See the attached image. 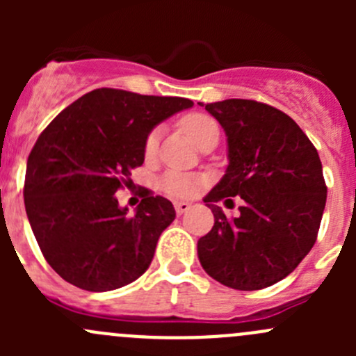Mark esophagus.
Segmentation results:
<instances>
[{
  "mask_svg": "<svg viewBox=\"0 0 356 356\" xmlns=\"http://www.w3.org/2000/svg\"><path fill=\"white\" fill-rule=\"evenodd\" d=\"M174 207H175V213L182 215V213H186L189 208H191V204H189L188 201H175Z\"/></svg>",
  "mask_w": 356,
  "mask_h": 356,
  "instance_id": "obj_1",
  "label": "esophagus"
}]
</instances>
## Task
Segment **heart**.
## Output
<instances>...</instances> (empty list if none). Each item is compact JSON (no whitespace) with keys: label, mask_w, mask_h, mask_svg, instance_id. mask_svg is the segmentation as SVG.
<instances>
[{"label":"heart","mask_w":356,"mask_h":356,"mask_svg":"<svg viewBox=\"0 0 356 356\" xmlns=\"http://www.w3.org/2000/svg\"><path fill=\"white\" fill-rule=\"evenodd\" d=\"M181 127L196 145L203 146L208 141H218V124L211 117L203 113L186 115L181 120ZM158 143H160V129H153L145 141V156L153 158L158 152ZM204 179L196 174H186L179 170H168L161 175L160 188L174 198H191L200 191Z\"/></svg>","instance_id":"1"}]
</instances>
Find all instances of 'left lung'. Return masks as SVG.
Instances as JSON below:
<instances>
[{"instance_id":"8db88e82","label":"left lung","mask_w":356,"mask_h":356,"mask_svg":"<svg viewBox=\"0 0 356 356\" xmlns=\"http://www.w3.org/2000/svg\"><path fill=\"white\" fill-rule=\"evenodd\" d=\"M204 110L225 131L229 165L203 200L215 224L198 241L200 264L227 288L264 289L315 245L327 198L321 158L300 125L274 106L224 99ZM229 195L245 201L232 221L214 204Z\"/></svg>"}]
</instances>
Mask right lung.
I'll return each mask as SVG.
<instances>
[{
	"mask_svg": "<svg viewBox=\"0 0 356 356\" xmlns=\"http://www.w3.org/2000/svg\"><path fill=\"white\" fill-rule=\"evenodd\" d=\"M195 103L102 88L81 96L42 131L27 160L24 201L46 261L86 291L118 289L149 267L175 210L146 189L134 213L115 193L131 186L152 129Z\"/></svg>",
	"mask_w": 356,
	"mask_h": 356,
	"instance_id": "right-lung-1",
	"label": "right lung"
}]
</instances>
